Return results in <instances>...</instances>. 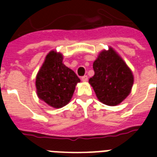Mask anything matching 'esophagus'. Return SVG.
Segmentation results:
<instances>
[{
  "instance_id": "obj_1",
  "label": "esophagus",
  "mask_w": 157,
  "mask_h": 157,
  "mask_svg": "<svg viewBox=\"0 0 157 157\" xmlns=\"http://www.w3.org/2000/svg\"><path fill=\"white\" fill-rule=\"evenodd\" d=\"M87 80H88V77H87V75H84V76H82V82H87Z\"/></svg>"
}]
</instances>
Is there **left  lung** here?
Wrapping results in <instances>:
<instances>
[{
	"label": "left lung",
	"instance_id": "1",
	"mask_svg": "<svg viewBox=\"0 0 157 157\" xmlns=\"http://www.w3.org/2000/svg\"><path fill=\"white\" fill-rule=\"evenodd\" d=\"M93 70L95 74L89 79V83L102 103L118 105L131 92L133 72L112 47L99 53L93 62Z\"/></svg>",
	"mask_w": 157,
	"mask_h": 157
}]
</instances>
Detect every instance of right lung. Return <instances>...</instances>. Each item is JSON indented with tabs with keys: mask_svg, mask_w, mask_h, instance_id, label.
<instances>
[{
	"mask_svg": "<svg viewBox=\"0 0 157 157\" xmlns=\"http://www.w3.org/2000/svg\"><path fill=\"white\" fill-rule=\"evenodd\" d=\"M80 79L63 63V55L51 50L46 55L36 75V91L39 99L54 109L71 102Z\"/></svg>",
	"mask_w": 157,
	"mask_h": 157,
	"instance_id": "right-lung-1",
	"label": "right lung"
}]
</instances>
